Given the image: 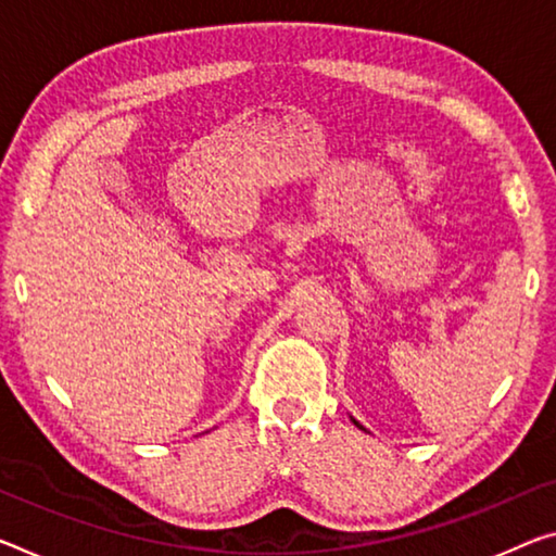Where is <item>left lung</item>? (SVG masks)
I'll use <instances>...</instances> for the list:
<instances>
[{"mask_svg":"<svg viewBox=\"0 0 556 556\" xmlns=\"http://www.w3.org/2000/svg\"><path fill=\"white\" fill-rule=\"evenodd\" d=\"M350 420H353V422H355V427H361V430H365V427H363L361 422H357V420H355V417H350Z\"/></svg>","mask_w":556,"mask_h":556,"instance_id":"obj_1","label":"left lung"}]
</instances>
